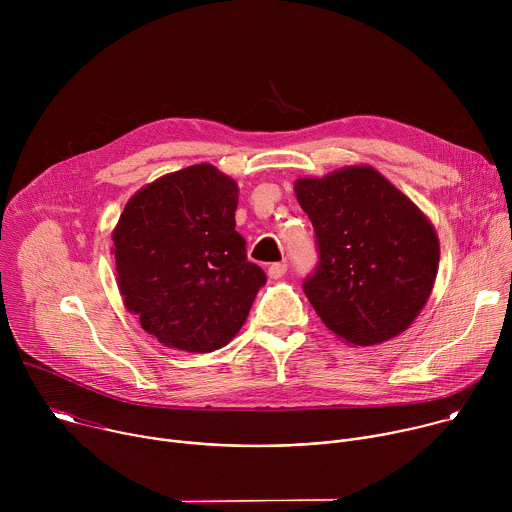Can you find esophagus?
<instances>
[{
  "mask_svg": "<svg viewBox=\"0 0 512 512\" xmlns=\"http://www.w3.org/2000/svg\"><path fill=\"white\" fill-rule=\"evenodd\" d=\"M285 271H287V263H271L269 269H267V275L271 279H279V277L285 275Z\"/></svg>",
  "mask_w": 512,
  "mask_h": 512,
  "instance_id": "34e87169",
  "label": "esophagus"
}]
</instances>
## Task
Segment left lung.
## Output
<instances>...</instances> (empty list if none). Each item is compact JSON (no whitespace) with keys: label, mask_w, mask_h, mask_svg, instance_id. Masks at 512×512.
Masks as SVG:
<instances>
[{"label":"left lung","mask_w":512,"mask_h":512,"mask_svg":"<svg viewBox=\"0 0 512 512\" xmlns=\"http://www.w3.org/2000/svg\"><path fill=\"white\" fill-rule=\"evenodd\" d=\"M296 196L320 257L304 291L326 328L358 346L405 332L440 265V241L425 214L371 166L300 178Z\"/></svg>","instance_id":"obj_1"}]
</instances>
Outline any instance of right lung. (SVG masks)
I'll return each instance as SVG.
<instances>
[{"mask_svg": "<svg viewBox=\"0 0 512 512\" xmlns=\"http://www.w3.org/2000/svg\"><path fill=\"white\" fill-rule=\"evenodd\" d=\"M237 182L196 164L143 186L113 231L123 304L164 346L212 352L245 324L263 269L235 231Z\"/></svg>", "mask_w": 512, "mask_h": 512, "instance_id": "right-lung-1", "label": "right lung"}]
</instances>
